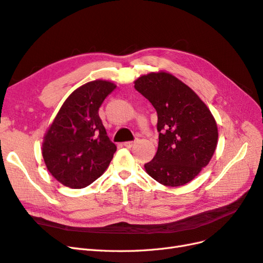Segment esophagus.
<instances>
[{
	"label": "esophagus",
	"instance_id": "esophagus-1",
	"mask_svg": "<svg viewBox=\"0 0 263 263\" xmlns=\"http://www.w3.org/2000/svg\"><path fill=\"white\" fill-rule=\"evenodd\" d=\"M135 142H137V140H135V141H129V142H124L123 143V145L125 146V147H132L133 145H134V143Z\"/></svg>",
	"mask_w": 263,
	"mask_h": 263
}]
</instances>
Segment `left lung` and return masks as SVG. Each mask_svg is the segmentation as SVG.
I'll use <instances>...</instances> for the list:
<instances>
[{
  "instance_id": "obj_1",
  "label": "left lung",
  "mask_w": 263,
  "mask_h": 263,
  "mask_svg": "<svg viewBox=\"0 0 263 263\" xmlns=\"http://www.w3.org/2000/svg\"><path fill=\"white\" fill-rule=\"evenodd\" d=\"M134 88L157 112L158 148L146 173L167 187H179L198 176L213 156L218 139L210 109L189 86L166 72L149 73Z\"/></svg>"
}]
</instances>
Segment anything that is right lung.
<instances>
[{
    "label": "right lung",
    "mask_w": 263,
    "mask_h": 263,
    "mask_svg": "<svg viewBox=\"0 0 263 263\" xmlns=\"http://www.w3.org/2000/svg\"><path fill=\"white\" fill-rule=\"evenodd\" d=\"M116 88L108 81H92L66 98L42 144L48 171L72 189L85 188L105 173L117 146L108 138L98 110Z\"/></svg>",
    "instance_id": "1"
}]
</instances>
